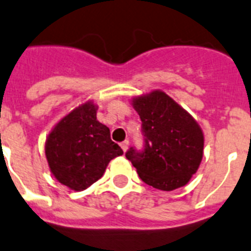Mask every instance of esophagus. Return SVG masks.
<instances>
[{
	"instance_id": "34e87169",
	"label": "esophagus",
	"mask_w": 251,
	"mask_h": 251,
	"mask_svg": "<svg viewBox=\"0 0 251 251\" xmlns=\"http://www.w3.org/2000/svg\"><path fill=\"white\" fill-rule=\"evenodd\" d=\"M120 145H121V149H123L124 151H126V150H127V148H128V140H124L123 143L120 144Z\"/></svg>"
}]
</instances>
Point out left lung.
<instances>
[{
    "label": "left lung",
    "instance_id": "1",
    "mask_svg": "<svg viewBox=\"0 0 251 251\" xmlns=\"http://www.w3.org/2000/svg\"><path fill=\"white\" fill-rule=\"evenodd\" d=\"M141 119L144 148H130L126 158L143 182L156 189L173 191L188 183L203 154V134L195 119L164 92L135 99Z\"/></svg>",
    "mask_w": 251,
    "mask_h": 251
}]
</instances>
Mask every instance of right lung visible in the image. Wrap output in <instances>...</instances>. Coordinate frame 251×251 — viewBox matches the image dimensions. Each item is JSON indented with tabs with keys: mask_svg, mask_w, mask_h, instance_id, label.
<instances>
[{
	"mask_svg": "<svg viewBox=\"0 0 251 251\" xmlns=\"http://www.w3.org/2000/svg\"><path fill=\"white\" fill-rule=\"evenodd\" d=\"M97 107L87 102L72 111L50 132L45 155L62 184L83 191L103 176L111 159L123 149L110 138V128L97 121Z\"/></svg>",
	"mask_w": 251,
	"mask_h": 251,
	"instance_id": "obj_1",
	"label": "right lung"
}]
</instances>
